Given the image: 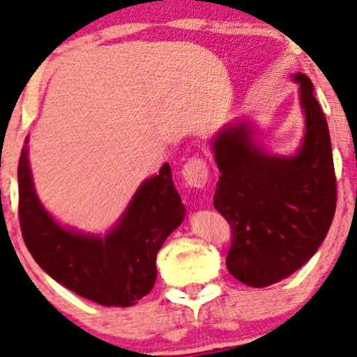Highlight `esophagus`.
I'll list each match as a JSON object with an SVG mask.
<instances>
[{"label": "esophagus", "mask_w": 357, "mask_h": 357, "mask_svg": "<svg viewBox=\"0 0 357 357\" xmlns=\"http://www.w3.org/2000/svg\"><path fill=\"white\" fill-rule=\"evenodd\" d=\"M181 174L185 178L186 185L193 188H203L208 183V162L202 155H195L183 166Z\"/></svg>", "instance_id": "34e87169"}]
</instances>
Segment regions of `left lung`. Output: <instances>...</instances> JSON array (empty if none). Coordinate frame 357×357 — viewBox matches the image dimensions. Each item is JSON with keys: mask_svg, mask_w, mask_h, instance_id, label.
I'll return each mask as SVG.
<instances>
[{"mask_svg": "<svg viewBox=\"0 0 357 357\" xmlns=\"http://www.w3.org/2000/svg\"><path fill=\"white\" fill-rule=\"evenodd\" d=\"M307 120L293 158L266 155L250 142L248 123L225 128L213 144L220 169L213 206L232 230L227 269L241 283L264 288L300 269L324 242L337 205L334 159L313 84L298 73Z\"/></svg>", "mask_w": 357, "mask_h": 357, "instance_id": "8db88e82", "label": "left lung"}]
</instances>
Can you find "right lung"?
Returning a JSON list of instances; mask_svg holds the SVG:
<instances>
[{
    "mask_svg": "<svg viewBox=\"0 0 357 357\" xmlns=\"http://www.w3.org/2000/svg\"><path fill=\"white\" fill-rule=\"evenodd\" d=\"M26 154L25 146L18 162V218L37 264L62 287L103 307H132L149 295L159 249L185 218L169 164L140 186L119 227L100 238L62 229L50 218L35 195Z\"/></svg>",
    "mask_w": 357,
    "mask_h": 357,
    "instance_id": "add662e5",
    "label": "right lung"
}]
</instances>
